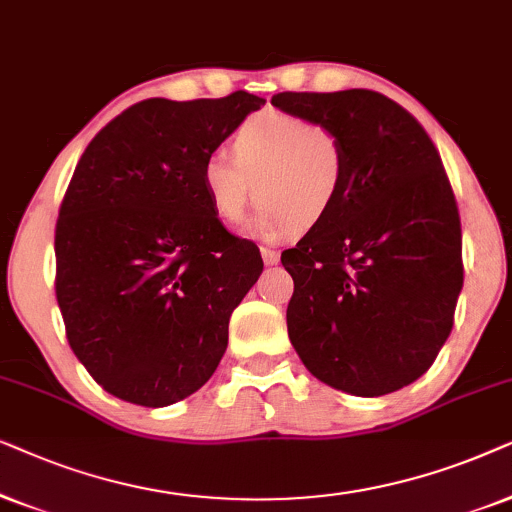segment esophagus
Returning a JSON list of instances; mask_svg holds the SVG:
<instances>
[{
	"mask_svg": "<svg viewBox=\"0 0 512 512\" xmlns=\"http://www.w3.org/2000/svg\"><path fill=\"white\" fill-rule=\"evenodd\" d=\"M262 260L267 267H274V264H278V260H281V255H278V250H271V248H262Z\"/></svg>",
	"mask_w": 512,
	"mask_h": 512,
	"instance_id": "34e87169",
	"label": "esophagus"
}]
</instances>
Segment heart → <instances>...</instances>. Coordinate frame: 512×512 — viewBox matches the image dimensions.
Wrapping results in <instances>:
<instances>
[{
  "label": "heart",
  "mask_w": 512,
  "mask_h": 512,
  "mask_svg": "<svg viewBox=\"0 0 512 512\" xmlns=\"http://www.w3.org/2000/svg\"><path fill=\"white\" fill-rule=\"evenodd\" d=\"M234 154L217 149L203 161L201 182L215 215L227 224L243 220L260 203L252 229L276 238L323 224L342 199L346 152L327 126L283 112L250 117L234 135Z\"/></svg>",
  "instance_id": "obj_1"
}]
</instances>
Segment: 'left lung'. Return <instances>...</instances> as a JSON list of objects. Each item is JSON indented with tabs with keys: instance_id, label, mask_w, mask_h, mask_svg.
Here are the masks:
<instances>
[{
	"instance_id": "1",
	"label": "left lung",
	"mask_w": 512,
	"mask_h": 512,
	"mask_svg": "<svg viewBox=\"0 0 512 512\" xmlns=\"http://www.w3.org/2000/svg\"><path fill=\"white\" fill-rule=\"evenodd\" d=\"M271 105L332 128L346 152L342 199L281 255L295 281L290 342L337 391L410 386L447 342L463 288L459 208L438 149L407 109L365 88L278 93Z\"/></svg>"
}]
</instances>
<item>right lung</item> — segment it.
<instances>
[{
  "label": "right lung",
  "mask_w": 512,
  "mask_h": 512,
  "mask_svg": "<svg viewBox=\"0 0 512 512\" xmlns=\"http://www.w3.org/2000/svg\"><path fill=\"white\" fill-rule=\"evenodd\" d=\"M264 105L149 98L91 140L56 224V297L88 374L126 403L166 407L213 377L229 318L264 264L203 192V161Z\"/></svg>",
  "instance_id": "1"
}]
</instances>
